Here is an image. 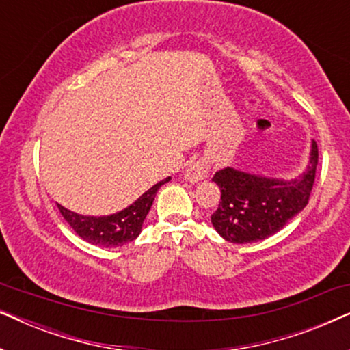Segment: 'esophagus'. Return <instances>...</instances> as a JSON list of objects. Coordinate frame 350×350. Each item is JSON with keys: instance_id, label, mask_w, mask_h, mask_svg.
Segmentation results:
<instances>
[{"instance_id": "1", "label": "esophagus", "mask_w": 350, "mask_h": 350, "mask_svg": "<svg viewBox=\"0 0 350 350\" xmlns=\"http://www.w3.org/2000/svg\"><path fill=\"white\" fill-rule=\"evenodd\" d=\"M207 175H208L207 161L200 159V161L193 162V164H189V167L185 172V180L189 181V183H199V181L207 178Z\"/></svg>"}]
</instances>
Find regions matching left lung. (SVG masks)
<instances>
[{
	"label": "left lung",
	"instance_id": "8db88e82",
	"mask_svg": "<svg viewBox=\"0 0 350 350\" xmlns=\"http://www.w3.org/2000/svg\"><path fill=\"white\" fill-rule=\"evenodd\" d=\"M317 162V143L312 140L306 169L295 178H272L234 167L219 169L212 178L221 191L212 215L215 231L231 243L260 242L274 236L308 205Z\"/></svg>",
	"mask_w": 350,
	"mask_h": 350
}]
</instances>
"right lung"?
<instances>
[{"instance_id":"right-lung-1","label":"right lung","mask_w":350,"mask_h":350,"mask_svg":"<svg viewBox=\"0 0 350 350\" xmlns=\"http://www.w3.org/2000/svg\"><path fill=\"white\" fill-rule=\"evenodd\" d=\"M170 180L172 176H167L159 183L151 186L135 202L122 208L121 212L103 215V217H85V215L71 212L60 204H57V207H59L62 217L83 241L105 248L122 247L124 243L135 241L140 236L143 221L154 202L157 189L162 185L169 183Z\"/></svg>"}]
</instances>
